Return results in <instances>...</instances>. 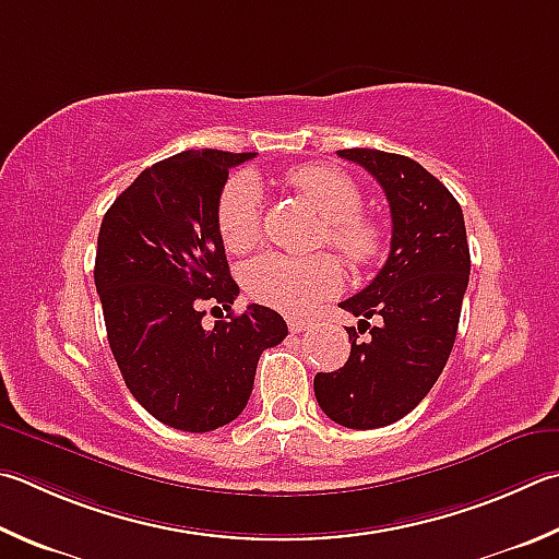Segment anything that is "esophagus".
Listing matches in <instances>:
<instances>
[{
  "instance_id": "34e87169",
  "label": "esophagus",
  "mask_w": 559,
  "mask_h": 559,
  "mask_svg": "<svg viewBox=\"0 0 559 559\" xmlns=\"http://www.w3.org/2000/svg\"><path fill=\"white\" fill-rule=\"evenodd\" d=\"M308 320H302V318H293V314H290V318H288V328H290V332L293 334H300V332H306L308 330Z\"/></svg>"
}]
</instances>
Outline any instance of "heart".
<instances>
[{"label":"heart","mask_w":559,"mask_h":559,"mask_svg":"<svg viewBox=\"0 0 559 559\" xmlns=\"http://www.w3.org/2000/svg\"><path fill=\"white\" fill-rule=\"evenodd\" d=\"M288 186L298 190L324 219L322 241L352 263L367 266L379 257L383 235L377 222L361 215V190L340 168L306 164L288 170ZM261 190L247 176L227 182L217 205V231L229 253H247L261 237ZM245 283L266 306L300 314L342 288L337 259L314 253L308 259L266 253L247 266Z\"/></svg>","instance_id":"obj_1"}]
</instances>
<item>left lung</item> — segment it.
<instances>
[{"label": "left lung", "instance_id": "8db88e82", "mask_svg": "<svg viewBox=\"0 0 559 559\" xmlns=\"http://www.w3.org/2000/svg\"><path fill=\"white\" fill-rule=\"evenodd\" d=\"M337 156L367 168L391 207V251L367 288L340 302L361 318L347 328L342 369L314 377V399L330 420L352 430L401 420L430 393L450 359L469 283V245L460 202L418 160L377 148ZM369 319H379L377 329ZM370 330L361 343L358 332Z\"/></svg>", "mask_w": 559, "mask_h": 559}]
</instances>
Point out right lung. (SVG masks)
Returning <instances> with one entry per match:
<instances>
[{
  "instance_id": "obj_1",
  "label": "right lung",
  "mask_w": 559,
  "mask_h": 559,
  "mask_svg": "<svg viewBox=\"0 0 559 559\" xmlns=\"http://www.w3.org/2000/svg\"><path fill=\"white\" fill-rule=\"evenodd\" d=\"M257 154L182 151L146 168L111 202L97 237L95 286L109 349L131 395L168 428L210 432L237 418L263 349L288 324L251 302L215 328L205 308L231 310V278L217 231L229 168Z\"/></svg>"
}]
</instances>
